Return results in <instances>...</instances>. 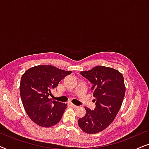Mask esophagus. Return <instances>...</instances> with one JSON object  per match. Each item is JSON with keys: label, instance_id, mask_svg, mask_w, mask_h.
<instances>
[{"label": "esophagus", "instance_id": "34e87169", "mask_svg": "<svg viewBox=\"0 0 149 149\" xmlns=\"http://www.w3.org/2000/svg\"><path fill=\"white\" fill-rule=\"evenodd\" d=\"M70 104V107H72V108H74V109H75V108H77V107H77V106L74 105V104H72V103H70V104Z\"/></svg>", "mask_w": 149, "mask_h": 149}]
</instances>
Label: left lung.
I'll return each mask as SVG.
<instances>
[{
  "label": "left lung",
  "instance_id": "left-lung-1",
  "mask_svg": "<svg viewBox=\"0 0 149 149\" xmlns=\"http://www.w3.org/2000/svg\"><path fill=\"white\" fill-rule=\"evenodd\" d=\"M81 74L92 83L95 108L85 107L86 113L78 120L79 126L87 134H97L114 121L121 109L125 93L123 74L113 68L97 66Z\"/></svg>",
  "mask_w": 149,
  "mask_h": 149
}]
</instances>
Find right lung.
Masks as SVG:
<instances>
[{"label":"right lung","mask_w":149,"mask_h":149,"mask_svg":"<svg viewBox=\"0 0 149 149\" xmlns=\"http://www.w3.org/2000/svg\"><path fill=\"white\" fill-rule=\"evenodd\" d=\"M71 72L52 65H38L22 76L19 91L22 104L30 119L38 125L49 127L60 121L67 104L52 100L49 95Z\"/></svg>","instance_id":"right-lung-1"}]
</instances>
